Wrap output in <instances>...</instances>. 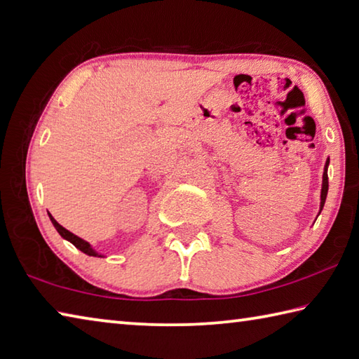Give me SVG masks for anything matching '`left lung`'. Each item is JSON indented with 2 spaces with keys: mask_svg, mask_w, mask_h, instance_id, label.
<instances>
[{
  "mask_svg": "<svg viewBox=\"0 0 359 359\" xmlns=\"http://www.w3.org/2000/svg\"><path fill=\"white\" fill-rule=\"evenodd\" d=\"M328 165H330V158L325 162V168H323V177H322V191H320V209L319 214L323 209V205H325L327 200V194H328Z\"/></svg>",
  "mask_w": 359,
  "mask_h": 359,
  "instance_id": "obj_1",
  "label": "left lung"
}]
</instances>
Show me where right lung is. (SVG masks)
Instances as JSON below:
<instances>
[{
	"label": "right lung",
	"instance_id": "right-lung-1",
	"mask_svg": "<svg viewBox=\"0 0 359 359\" xmlns=\"http://www.w3.org/2000/svg\"><path fill=\"white\" fill-rule=\"evenodd\" d=\"M50 215V220H51V223L54 225V228L57 229V233L62 236V238L65 239V241H69V242H72L74 247H76L78 250H81V252L83 253H86V255H89V256H95V258H104L103 255L101 253H98L95 248H93L89 242L87 241H84V239H81V238H78L76 234H73V233H70L69 229H65L62 225H59V223L54 220V217L51 214H48Z\"/></svg>",
	"mask_w": 359,
	"mask_h": 359
}]
</instances>
